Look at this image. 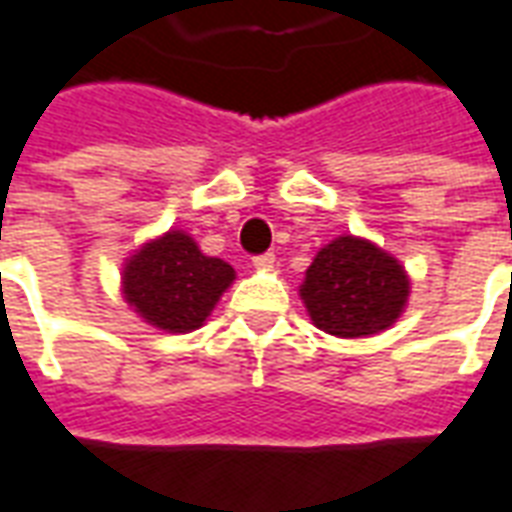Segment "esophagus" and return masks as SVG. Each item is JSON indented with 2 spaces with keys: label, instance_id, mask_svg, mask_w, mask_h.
Listing matches in <instances>:
<instances>
[{
  "label": "esophagus",
  "instance_id": "esophagus-1",
  "mask_svg": "<svg viewBox=\"0 0 512 512\" xmlns=\"http://www.w3.org/2000/svg\"><path fill=\"white\" fill-rule=\"evenodd\" d=\"M274 260H277V257L271 255V252H266V255H257L252 263H255V268H260V271H268V268H274Z\"/></svg>",
  "mask_w": 512,
  "mask_h": 512
}]
</instances>
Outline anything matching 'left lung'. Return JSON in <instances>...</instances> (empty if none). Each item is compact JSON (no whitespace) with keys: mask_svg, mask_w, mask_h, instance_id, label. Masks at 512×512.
<instances>
[{"mask_svg":"<svg viewBox=\"0 0 512 512\" xmlns=\"http://www.w3.org/2000/svg\"><path fill=\"white\" fill-rule=\"evenodd\" d=\"M406 268L381 246L340 235L315 255L299 288L312 323L334 337H370L406 310Z\"/></svg>","mask_w":512,"mask_h":512,"instance_id":"obj_1","label":"left lung"}]
</instances>
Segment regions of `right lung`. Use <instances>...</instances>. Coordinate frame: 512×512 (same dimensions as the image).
I'll return each mask as SVG.
<instances>
[{
	"label": "right lung",
	"instance_id": "1",
	"mask_svg": "<svg viewBox=\"0 0 512 512\" xmlns=\"http://www.w3.org/2000/svg\"><path fill=\"white\" fill-rule=\"evenodd\" d=\"M233 279V266L202 255L183 230H169L128 257L123 299L150 326L186 334L200 329Z\"/></svg>",
	"mask_w": 512,
	"mask_h": 512
}]
</instances>
